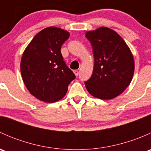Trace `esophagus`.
I'll list each match as a JSON object with an SVG mask.
<instances>
[{"label": "esophagus", "mask_w": 151, "mask_h": 151, "mask_svg": "<svg viewBox=\"0 0 151 151\" xmlns=\"http://www.w3.org/2000/svg\"><path fill=\"white\" fill-rule=\"evenodd\" d=\"M74 73L76 76H78L79 74V71L78 70H74Z\"/></svg>", "instance_id": "obj_1"}]
</instances>
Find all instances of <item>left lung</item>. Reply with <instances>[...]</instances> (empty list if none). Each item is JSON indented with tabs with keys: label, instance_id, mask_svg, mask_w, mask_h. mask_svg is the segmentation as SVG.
Listing matches in <instances>:
<instances>
[{
	"label": "left lung",
	"instance_id": "left-lung-1",
	"mask_svg": "<svg viewBox=\"0 0 151 151\" xmlns=\"http://www.w3.org/2000/svg\"><path fill=\"white\" fill-rule=\"evenodd\" d=\"M92 45L94 67L85 82L91 95L100 99L115 98L126 89L134 72V60L130 49L117 32L101 27L86 32Z\"/></svg>",
	"mask_w": 151,
	"mask_h": 151
}]
</instances>
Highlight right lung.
<instances>
[{
	"label": "right lung",
	"instance_id": "obj_1",
	"mask_svg": "<svg viewBox=\"0 0 151 151\" xmlns=\"http://www.w3.org/2000/svg\"><path fill=\"white\" fill-rule=\"evenodd\" d=\"M69 36L63 29L48 27L33 37L22 54V80L29 92L40 101L53 103L61 99L75 79L60 52Z\"/></svg>",
	"mask_w": 151,
	"mask_h": 151
}]
</instances>
